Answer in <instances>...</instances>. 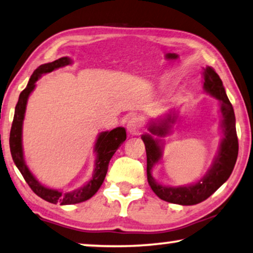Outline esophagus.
<instances>
[{
    "instance_id": "34e87169",
    "label": "esophagus",
    "mask_w": 253,
    "mask_h": 253,
    "mask_svg": "<svg viewBox=\"0 0 253 253\" xmlns=\"http://www.w3.org/2000/svg\"><path fill=\"white\" fill-rule=\"evenodd\" d=\"M127 129H128L130 135H136V134H139L141 132V120L139 118H133V119H130L128 121V124H127Z\"/></svg>"
}]
</instances>
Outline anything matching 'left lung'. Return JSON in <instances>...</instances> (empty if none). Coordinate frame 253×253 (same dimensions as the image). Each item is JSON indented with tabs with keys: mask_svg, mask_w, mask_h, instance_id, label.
I'll return each mask as SVG.
<instances>
[{
	"mask_svg": "<svg viewBox=\"0 0 253 253\" xmlns=\"http://www.w3.org/2000/svg\"><path fill=\"white\" fill-rule=\"evenodd\" d=\"M204 89L205 91L218 99L221 106V128L223 133L220 149L214 158L213 164L205 176L197 183L185 186H164L157 183L151 176V170L158 163L163 154V143L161 137L169 134L172 125L176 123L177 114L168 113L164 118L153 121L148 127L151 134L157 135L160 139H154L149 134H143L142 141L146 146L147 153V178L151 190L162 200L171 204L191 206L197 205L210 198L222 184L228 180L236 164L238 155V139L236 133V119L230 100L228 99L224 86L220 76L215 73L211 67L204 68Z\"/></svg>",
	"mask_w": 253,
	"mask_h": 253,
	"instance_id": "8db88e82",
	"label": "left lung"
}]
</instances>
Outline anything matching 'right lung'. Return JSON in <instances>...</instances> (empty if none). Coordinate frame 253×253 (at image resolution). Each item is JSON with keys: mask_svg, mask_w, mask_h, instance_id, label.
<instances>
[{"mask_svg": "<svg viewBox=\"0 0 253 253\" xmlns=\"http://www.w3.org/2000/svg\"><path fill=\"white\" fill-rule=\"evenodd\" d=\"M73 61L70 58L63 56L53 62L45 63V65L39 66L35 72H33L31 79H30L28 85L21 92L18 98V103L15 107V116L11 130H10V151H11L12 160L15 162L16 167L21 171L22 176L24 177L26 183L31 187V190L42 198V199L48 201L50 204H60V205H74L83 203L95 195L99 187L102 186L104 179H105L107 168H109L110 160L116 153L120 144L126 140V129L124 127H117L112 130L102 132L97 137L95 143L96 151V163L95 170H93L92 178L83 187L77 188L72 192H61L58 190H53L43 186L36 179L31 171L29 170L24 160V154H23L22 146V129H23V120L25 117L26 104L30 93H31L36 87V82L38 81L42 75L47 73L53 72V70L61 68V67L72 65Z\"/></svg>", "mask_w": 253, "mask_h": 253, "instance_id": "add662e5", "label": "right lung"}]
</instances>
